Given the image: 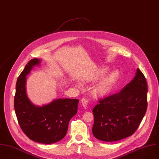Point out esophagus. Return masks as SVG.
Returning <instances> with one entry per match:
<instances>
[{
	"mask_svg": "<svg viewBox=\"0 0 159 159\" xmlns=\"http://www.w3.org/2000/svg\"><path fill=\"white\" fill-rule=\"evenodd\" d=\"M90 102V99H88L87 98H82V99H81V102H82V106L86 108L87 105L89 104V103Z\"/></svg>",
	"mask_w": 159,
	"mask_h": 159,
	"instance_id": "esophagus-1",
	"label": "esophagus"
}]
</instances>
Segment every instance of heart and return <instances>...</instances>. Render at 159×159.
I'll list each match as a JSON object with an SVG mask.
<instances>
[{
	"label": "heart",
	"mask_w": 159,
	"mask_h": 159,
	"mask_svg": "<svg viewBox=\"0 0 159 159\" xmlns=\"http://www.w3.org/2000/svg\"><path fill=\"white\" fill-rule=\"evenodd\" d=\"M109 69L107 67H101L93 76L92 80H98L102 79L108 73ZM120 79L119 72L114 70L109 73L102 82L97 85L95 88L96 94L101 96H105L109 94L114 89L116 84Z\"/></svg>",
	"instance_id": "heart-1"
}]
</instances>
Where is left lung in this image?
<instances>
[{
    "label": "left lung",
    "instance_id": "obj_1",
    "mask_svg": "<svg viewBox=\"0 0 159 159\" xmlns=\"http://www.w3.org/2000/svg\"><path fill=\"white\" fill-rule=\"evenodd\" d=\"M147 93L146 79L138 68L135 77L120 92L100 99L93 109L96 138L112 142L132 135L146 114Z\"/></svg>",
    "mask_w": 159,
    "mask_h": 159
}]
</instances>
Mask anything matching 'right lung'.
I'll return each mask as SVG.
<instances>
[{"mask_svg": "<svg viewBox=\"0 0 159 159\" xmlns=\"http://www.w3.org/2000/svg\"><path fill=\"white\" fill-rule=\"evenodd\" d=\"M40 60L34 58L19 75L14 98V107L18 124L24 133L32 141L52 144L65 136L71 118L77 112V99H58L50 103L36 106L26 95V76Z\"/></svg>", "mask_w": 159, "mask_h": 159, "instance_id": "obj_1", "label": "right lung"}]
</instances>
